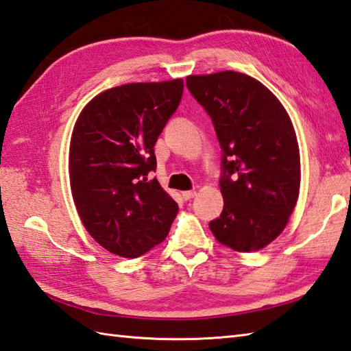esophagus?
<instances>
[{
  "instance_id": "1",
  "label": "esophagus",
  "mask_w": 351,
  "mask_h": 351,
  "mask_svg": "<svg viewBox=\"0 0 351 351\" xmlns=\"http://www.w3.org/2000/svg\"><path fill=\"white\" fill-rule=\"evenodd\" d=\"M196 196V191H182V197L185 200H190Z\"/></svg>"
}]
</instances>
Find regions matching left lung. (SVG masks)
I'll list each match as a JSON object with an SVG mask.
<instances>
[{"instance_id": "obj_1", "label": "left lung", "mask_w": 351, "mask_h": 351, "mask_svg": "<svg viewBox=\"0 0 351 351\" xmlns=\"http://www.w3.org/2000/svg\"><path fill=\"white\" fill-rule=\"evenodd\" d=\"M210 114L223 149L225 205L210 223L215 240L235 252H256L285 229L299 199L300 151L280 101L245 73L187 77Z\"/></svg>"}]
</instances>
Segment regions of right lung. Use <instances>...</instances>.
Listing matches in <instances>:
<instances>
[{"instance_id":"right-lung-1","label":"right lung","mask_w":351,"mask_h":351,"mask_svg":"<svg viewBox=\"0 0 351 351\" xmlns=\"http://www.w3.org/2000/svg\"><path fill=\"white\" fill-rule=\"evenodd\" d=\"M182 78L101 92L73 125L69 181L87 232L110 253L137 258L164 241L178 204L156 180L154 146L182 98Z\"/></svg>"}]
</instances>
